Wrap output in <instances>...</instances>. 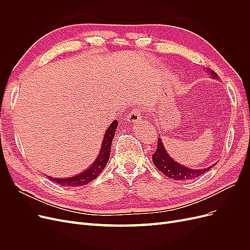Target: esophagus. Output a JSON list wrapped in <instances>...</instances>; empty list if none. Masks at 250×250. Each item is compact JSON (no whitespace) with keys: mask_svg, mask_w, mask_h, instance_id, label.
<instances>
[{"mask_svg":"<svg viewBox=\"0 0 250 250\" xmlns=\"http://www.w3.org/2000/svg\"><path fill=\"white\" fill-rule=\"evenodd\" d=\"M144 112L142 109H133L129 115H128V122L129 123H138L143 119Z\"/></svg>","mask_w":250,"mask_h":250,"instance_id":"34e87169","label":"esophagus"}]
</instances>
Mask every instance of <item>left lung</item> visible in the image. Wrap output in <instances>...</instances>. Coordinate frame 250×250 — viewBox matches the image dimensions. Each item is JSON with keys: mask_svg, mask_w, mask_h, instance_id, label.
I'll use <instances>...</instances> for the list:
<instances>
[{"mask_svg": "<svg viewBox=\"0 0 250 250\" xmlns=\"http://www.w3.org/2000/svg\"><path fill=\"white\" fill-rule=\"evenodd\" d=\"M208 72H209L213 78L217 79L218 75L214 71H209L208 69ZM152 161L158 170L164 173L167 177L172 178L174 180H188L199 177L202 174L207 173L211 167H213V166H211V167L206 169H190L188 167H185V166H181L180 164L174 161L168 154L167 151H166L161 137H158L157 139V148L152 155Z\"/></svg>", "mask_w": 250, "mask_h": 250, "instance_id": "8db88e82", "label": "left lung"}]
</instances>
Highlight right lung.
Returning a JSON list of instances; mask_svg holds the SVG:
<instances>
[{
    "mask_svg": "<svg viewBox=\"0 0 250 250\" xmlns=\"http://www.w3.org/2000/svg\"><path fill=\"white\" fill-rule=\"evenodd\" d=\"M118 124H119L118 120H115L107 128L106 132L104 134L100 153L96 158V161L93 163V165L90 166L87 170L82 172L81 174H77L76 176L69 177V178H53L48 176L49 179L54 181V183L60 186H64V187H80V186L87 185L88 183H90V181L94 180L103 171V169L105 168V166H106L109 160L111 142L113 138H115V133H116Z\"/></svg>",
    "mask_w": 250,
    "mask_h": 250,
    "instance_id": "obj_1",
    "label": "right lung"
}]
</instances>
